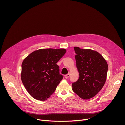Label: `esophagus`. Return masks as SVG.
I'll use <instances>...</instances> for the list:
<instances>
[{
  "label": "esophagus",
  "mask_w": 125,
  "mask_h": 125,
  "mask_svg": "<svg viewBox=\"0 0 125 125\" xmlns=\"http://www.w3.org/2000/svg\"><path fill=\"white\" fill-rule=\"evenodd\" d=\"M69 76H70V73H68L67 74L65 75V77L66 78H68L69 77Z\"/></svg>",
  "instance_id": "obj_1"
}]
</instances>
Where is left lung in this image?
I'll return each mask as SVG.
<instances>
[{"label": "left lung", "mask_w": 125, "mask_h": 125, "mask_svg": "<svg viewBox=\"0 0 125 125\" xmlns=\"http://www.w3.org/2000/svg\"><path fill=\"white\" fill-rule=\"evenodd\" d=\"M79 78L72 84L74 92L84 100L94 97L106 82L108 64L97 51L74 47Z\"/></svg>", "instance_id": "8db88e82"}]
</instances>
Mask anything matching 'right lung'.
<instances>
[{"instance_id":"right-lung-1","label":"right lung","mask_w":125,"mask_h":125,"mask_svg":"<svg viewBox=\"0 0 125 125\" xmlns=\"http://www.w3.org/2000/svg\"><path fill=\"white\" fill-rule=\"evenodd\" d=\"M66 52L65 49H42L32 52L24 59L21 80L34 99L44 101L54 92L63 79L56 63Z\"/></svg>"}]
</instances>
